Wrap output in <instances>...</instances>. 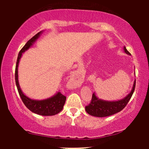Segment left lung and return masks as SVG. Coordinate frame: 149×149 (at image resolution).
<instances>
[{
  "instance_id": "left-lung-1",
  "label": "left lung",
  "mask_w": 149,
  "mask_h": 149,
  "mask_svg": "<svg viewBox=\"0 0 149 149\" xmlns=\"http://www.w3.org/2000/svg\"><path fill=\"white\" fill-rule=\"evenodd\" d=\"M124 51L126 54L130 55V53L127 50L125 47H124ZM135 87L136 81H134L131 92L125 98L115 102L104 101L102 100L98 99L95 96V93H93L90 103L85 107V111L90 115L97 117H108V116H111L117 113H119V112L122 111L129 102L130 100L131 99L134 91L135 90Z\"/></svg>"
}]
</instances>
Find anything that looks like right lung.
I'll return each mask as SVG.
<instances>
[{
    "mask_svg": "<svg viewBox=\"0 0 149 149\" xmlns=\"http://www.w3.org/2000/svg\"><path fill=\"white\" fill-rule=\"evenodd\" d=\"M40 32L35 34L33 37L30 38L28 41L26 42L25 45H24L18 54L17 62H16L15 66V83L16 86H17L18 92L20 95L22 102H23L24 105L32 111V113L40 115L43 116H52L55 115L56 114L60 113V112L63 109L65 102H66V97L64 95L60 92H58L54 96L49 97L48 99L43 100H34L26 96L25 95L22 93L19 87V82H18V64H19V59L21 58L22 53H24L28 49H29L30 46L33 44V42L37 39L38 36H39Z\"/></svg>",
    "mask_w": 149,
    "mask_h": 149,
    "instance_id": "right-lung-1",
    "label": "right lung"
}]
</instances>
